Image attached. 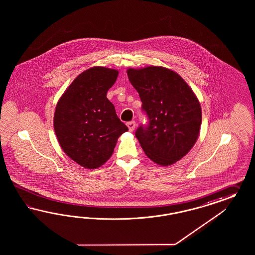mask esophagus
Listing matches in <instances>:
<instances>
[{
	"label": "esophagus",
	"mask_w": 255,
	"mask_h": 255,
	"mask_svg": "<svg viewBox=\"0 0 255 255\" xmlns=\"http://www.w3.org/2000/svg\"><path fill=\"white\" fill-rule=\"evenodd\" d=\"M135 125H136L135 122H129V123H127V126L129 128V131H133L134 128H135Z\"/></svg>",
	"instance_id": "34e87169"
}]
</instances>
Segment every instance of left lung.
I'll use <instances>...</instances> for the list:
<instances>
[{"label": "left lung", "instance_id": "8db88e82", "mask_svg": "<svg viewBox=\"0 0 255 255\" xmlns=\"http://www.w3.org/2000/svg\"><path fill=\"white\" fill-rule=\"evenodd\" d=\"M142 102L147 125L140 124L135 136L147 157L170 165L195 144L202 123L199 102L183 78L158 66L127 71Z\"/></svg>", "mask_w": 255, "mask_h": 255}]
</instances>
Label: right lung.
<instances>
[{
  "instance_id": "add662e5",
  "label": "right lung",
  "mask_w": 255,
  "mask_h": 255,
  "mask_svg": "<svg viewBox=\"0 0 255 255\" xmlns=\"http://www.w3.org/2000/svg\"><path fill=\"white\" fill-rule=\"evenodd\" d=\"M119 72L105 67L86 70L72 82L58 102L55 133L63 151L86 168L108 161L117 140L128 127L107 98Z\"/></svg>"
}]
</instances>
